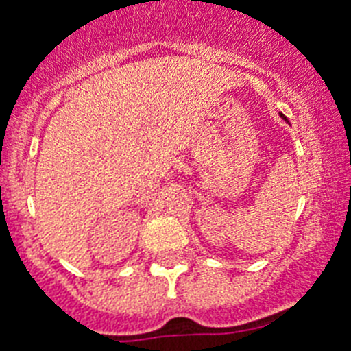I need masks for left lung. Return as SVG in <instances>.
I'll use <instances>...</instances> for the list:
<instances>
[{"label":"left lung","instance_id":"left-lung-1","mask_svg":"<svg viewBox=\"0 0 351 351\" xmlns=\"http://www.w3.org/2000/svg\"><path fill=\"white\" fill-rule=\"evenodd\" d=\"M280 116H282V114H280ZM282 117H284V116H282Z\"/></svg>","mask_w":351,"mask_h":351}]
</instances>
